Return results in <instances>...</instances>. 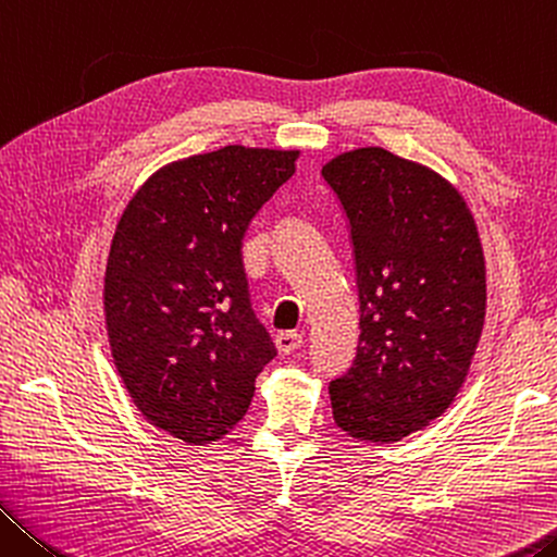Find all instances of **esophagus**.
Wrapping results in <instances>:
<instances>
[{
	"label": "esophagus",
	"instance_id": "1",
	"mask_svg": "<svg viewBox=\"0 0 557 557\" xmlns=\"http://www.w3.org/2000/svg\"><path fill=\"white\" fill-rule=\"evenodd\" d=\"M300 345H304V335L300 333H294V331H286V333H278L276 335V350L281 355H290L296 352Z\"/></svg>",
	"mask_w": 557,
	"mask_h": 557
}]
</instances>
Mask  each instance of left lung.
Wrapping results in <instances>:
<instances>
[{
    "label": "left lung",
    "instance_id": "1",
    "mask_svg": "<svg viewBox=\"0 0 557 557\" xmlns=\"http://www.w3.org/2000/svg\"><path fill=\"white\" fill-rule=\"evenodd\" d=\"M323 180L350 226L360 341L331 380L333 419L389 444L454 403L484 331L486 261L457 187L382 148L333 158Z\"/></svg>",
    "mask_w": 557,
    "mask_h": 557
}]
</instances>
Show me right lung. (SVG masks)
I'll return each instance as SVG.
<instances>
[{"instance_id":"1","label":"right lung","mask_w":557,"mask_h":557,"mask_svg":"<svg viewBox=\"0 0 557 557\" xmlns=\"http://www.w3.org/2000/svg\"><path fill=\"white\" fill-rule=\"evenodd\" d=\"M296 160L226 145L170 162L115 226L103 288L115 368L143 417L187 444L230 432L276 358L251 311L242 239Z\"/></svg>"}]
</instances>
